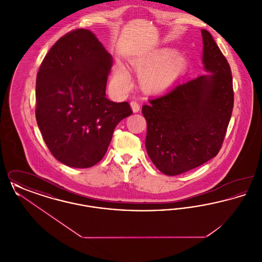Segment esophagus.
I'll list each match as a JSON object with an SVG mask.
<instances>
[{
	"mask_svg": "<svg viewBox=\"0 0 262 262\" xmlns=\"http://www.w3.org/2000/svg\"><path fill=\"white\" fill-rule=\"evenodd\" d=\"M130 106H132V109H133L134 113L139 112V110H140V105L138 104L137 101H136V100L132 101V102H130Z\"/></svg>",
	"mask_w": 262,
	"mask_h": 262,
	"instance_id": "esophagus-1",
	"label": "esophagus"
}]
</instances>
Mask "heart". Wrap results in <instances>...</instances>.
<instances>
[{
    "mask_svg": "<svg viewBox=\"0 0 262 262\" xmlns=\"http://www.w3.org/2000/svg\"><path fill=\"white\" fill-rule=\"evenodd\" d=\"M173 56L171 50L157 51L136 62L138 75L144 86L151 91H161L169 88L174 79L181 75L185 68V59L182 56ZM129 76L123 64L115 69L113 81L116 85L125 86L128 83Z\"/></svg>",
    "mask_w": 262,
    "mask_h": 262,
    "instance_id": "heart-1",
    "label": "heart"
}]
</instances>
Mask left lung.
Masks as SVG:
<instances>
[{"label": "left lung", "instance_id": "obj_1", "mask_svg": "<svg viewBox=\"0 0 262 262\" xmlns=\"http://www.w3.org/2000/svg\"><path fill=\"white\" fill-rule=\"evenodd\" d=\"M201 34L202 63L210 74L178 83L142 106L147 154L168 176L183 174L215 157L232 116L231 68L211 34L205 29Z\"/></svg>", "mask_w": 262, "mask_h": 262}]
</instances>
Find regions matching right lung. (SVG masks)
<instances>
[{"label": "right lung", "mask_w": 262, "mask_h": 262, "mask_svg": "<svg viewBox=\"0 0 262 262\" xmlns=\"http://www.w3.org/2000/svg\"><path fill=\"white\" fill-rule=\"evenodd\" d=\"M112 56L88 29L60 38L36 77V121L53 156L73 168L104 157L117 125L133 114L127 102L106 98Z\"/></svg>", "instance_id": "obj_1"}]
</instances>
